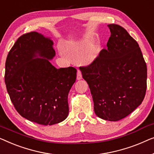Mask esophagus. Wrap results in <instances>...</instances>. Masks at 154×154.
<instances>
[{"mask_svg":"<svg viewBox=\"0 0 154 154\" xmlns=\"http://www.w3.org/2000/svg\"><path fill=\"white\" fill-rule=\"evenodd\" d=\"M82 79V73H81V71L78 70H77V80H80Z\"/></svg>","mask_w":154,"mask_h":154,"instance_id":"34e87169","label":"esophagus"}]
</instances>
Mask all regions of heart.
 <instances>
[{
    "label": "heart",
    "mask_w": 154,
    "mask_h": 154,
    "mask_svg": "<svg viewBox=\"0 0 154 154\" xmlns=\"http://www.w3.org/2000/svg\"><path fill=\"white\" fill-rule=\"evenodd\" d=\"M84 46V42H80V43H78V44L76 45V49H81V48H83ZM88 61L89 62H91L92 61V59H90L88 60Z\"/></svg>",
    "instance_id": "obj_1"
}]
</instances>
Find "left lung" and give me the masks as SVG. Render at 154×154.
Wrapping results in <instances>:
<instances>
[{
  "instance_id": "left-lung-1",
  "label": "left lung",
  "mask_w": 154,
  "mask_h": 154,
  "mask_svg": "<svg viewBox=\"0 0 154 154\" xmlns=\"http://www.w3.org/2000/svg\"><path fill=\"white\" fill-rule=\"evenodd\" d=\"M111 35L88 66L80 67L89 86L94 112L102 119L117 121L141 105L146 90L147 69L137 42L125 29L107 25Z\"/></svg>"
}]
</instances>
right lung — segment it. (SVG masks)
<instances>
[{
    "label": "right lung",
    "instance_id": "right-lung-1",
    "mask_svg": "<svg viewBox=\"0 0 154 154\" xmlns=\"http://www.w3.org/2000/svg\"><path fill=\"white\" fill-rule=\"evenodd\" d=\"M53 45L38 32L26 33L17 39L5 62V82L15 109L44 125L68 117V96L77 77L75 68L57 69L51 63L56 55Z\"/></svg>",
    "mask_w": 154,
    "mask_h": 154
}]
</instances>
